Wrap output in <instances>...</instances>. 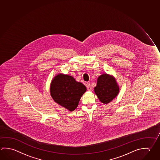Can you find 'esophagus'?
Masks as SVG:
<instances>
[{
    "label": "esophagus",
    "instance_id": "34e87169",
    "mask_svg": "<svg viewBox=\"0 0 160 160\" xmlns=\"http://www.w3.org/2000/svg\"><path fill=\"white\" fill-rule=\"evenodd\" d=\"M87 89L88 91H92V88L91 87V85H90V83H87Z\"/></svg>",
    "mask_w": 160,
    "mask_h": 160
}]
</instances>
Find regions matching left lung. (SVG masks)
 I'll return each instance as SVG.
<instances>
[{
	"mask_svg": "<svg viewBox=\"0 0 160 160\" xmlns=\"http://www.w3.org/2000/svg\"><path fill=\"white\" fill-rule=\"evenodd\" d=\"M120 88L114 76L103 73L98 77L94 92L102 103H109L118 96Z\"/></svg>",
	"mask_w": 160,
	"mask_h": 160,
	"instance_id": "obj_1",
	"label": "left lung"
}]
</instances>
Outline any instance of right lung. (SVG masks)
<instances>
[{
    "instance_id": "right-lung-1",
    "label": "right lung",
    "mask_w": 160,
    "mask_h": 160,
    "mask_svg": "<svg viewBox=\"0 0 160 160\" xmlns=\"http://www.w3.org/2000/svg\"><path fill=\"white\" fill-rule=\"evenodd\" d=\"M86 87L68 75L58 73L51 81L50 92L54 101L72 112L78 106Z\"/></svg>"
}]
</instances>
